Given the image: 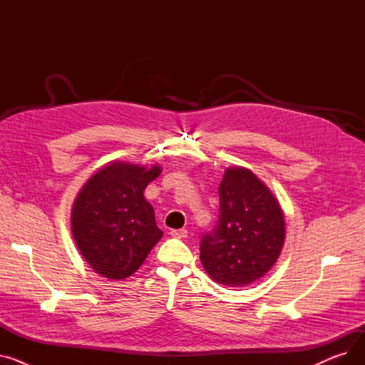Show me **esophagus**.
Wrapping results in <instances>:
<instances>
[{"instance_id": "obj_1", "label": "esophagus", "mask_w": 365, "mask_h": 365, "mask_svg": "<svg viewBox=\"0 0 365 365\" xmlns=\"http://www.w3.org/2000/svg\"><path fill=\"white\" fill-rule=\"evenodd\" d=\"M170 235L175 238H186L187 237V231L186 229H171Z\"/></svg>"}]
</instances>
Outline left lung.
Returning <instances> with one entry per match:
<instances>
[{"mask_svg":"<svg viewBox=\"0 0 365 365\" xmlns=\"http://www.w3.org/2000/svg\"><path fill=\"white\" fill-rule=\"evenodd\" d=\"M282 210L253 171L226 168L219 185V220L201 238L200 259L207 274L227 287L262 278L284 245Z\"/></svg>","mask_w":365,"mask_h":365,"instance_id":"8db88e82","label":"left lung"}]
</instances>
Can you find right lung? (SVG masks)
Masks as SVG:
<instances>
[{"instance_id":"obj_1","label":"right lung","mask_w":365,"mask_h":365,"mask_svg":"<svg viewBox=\"0 0 365 365\" xmlns=\"http://www.w3.org/2000/svg\"><path fill=\"white\" fill-rule=\"evenodd\" d=\"M161 168L112 163L81 189L72 208V234L94 272L123 279L136 272L161 237L143 190Z\"/></svg>"}]
</instances>
